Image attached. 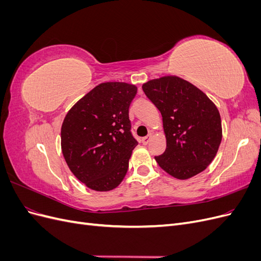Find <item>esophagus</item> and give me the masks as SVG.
I'll return each instance as SVG.
<instances>
[{
	"label": "esophagus",
	"instance_id": "34e87169",
	"mask_svg": "<svg viewBox=\"0 0 261 261\" xmlns=\"http://www.w3.org/2000/svg\"><path fill=\"white\" fill-rule=\"evenodd\" d=\"M151 134H148V135L146 137H144L143 139H141V143H143V145H148L150 139H151Z\"/></svg>",
	"mask_w": 261,
	"mask_h": 261
}]
</instances>
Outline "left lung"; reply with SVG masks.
Here are the masks:
<instances>
[{
	"instance_id": "left-lung-1",
	"label": "left lung",
	"mask_w": 261,
	"mask_h": 261,
	"mask_svg": "<svg viewBox=\"0 0 261 261\" xmlns=\"http://www.w3.org/2000/svg\"><path fill=\"white\" fill-rule=\"evenodd\" d=\"M147 98L162 115L167 149L154 159L170 175L192 177L215 159L222 139L217 107L197 87L176 76L143 85Z\"/></svg>"
}]
</instances>
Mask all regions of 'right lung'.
<instances>
[{"label": "right lung", "mask_w": 261, "mask_h": 261, "mask_svg": "<svg viewBox=\"0 0 261 261\" xmlns=\"http://www.w3.org/2000/svg\"><path fill=\"white\" fill-rule=\"evenodd\" d=\"M136 93L134 85L100 84L64 118L63 155L73 174L94 191H111L127 173L132 151L138 145L128 116Z\"/></svg>", "instance_id": "obj_1"}]
</instances>
